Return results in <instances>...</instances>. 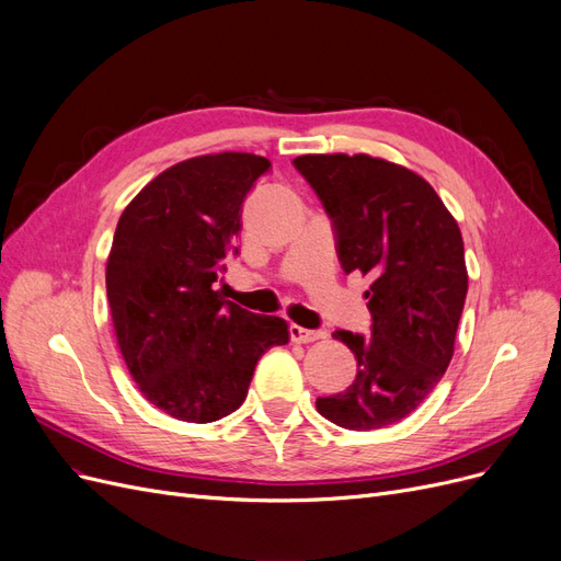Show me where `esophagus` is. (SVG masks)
<instances>
[{
	"instance_id": "esophagus-1",
	"label": "esophagus",
	"mask_w": 561,
	"mask_h": 561,
	"mask_svg": "<svg viewBox=\"0 0 561 561\" xmlns=\"http://www.w3.org/2000/svg\"><path fill=\"white\" fill-rule=\"evenodd\" d=\"M288 333H291V340H294V342H302V345H307V342H317V340H321V337H327V333L302 329V327H296V323H294L291 329H288Z\"/></svg>"
}]
</instances>
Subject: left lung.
<instances>
[{"instance_id": "8db88e82", "label": "left lung", "mask_w": 561, "mask_h": 561, "mask_svg": "<svg viewBox=\"0 0 561 561\" xmlns=\"http://www.w3.org/2000/svg\"><path fill=\"white\" fill-rule=\"evenodd\" d=\"M294 165L333 221L345 275L373 279V333H333L356 356L354 382L317 410L350 431L385 428L420 408L455 354L468 291L461 230L431 184L396 162L321 153Z\"/></svg>"}]
</instances>
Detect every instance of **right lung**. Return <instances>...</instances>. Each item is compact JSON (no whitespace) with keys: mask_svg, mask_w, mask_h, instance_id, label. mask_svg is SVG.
<instances>
[{"mask_svg":"<svg viewBox=\"0 0 561 561\" xmlns=\"http://www.w3.org/2000/svg\"><path fill=\"white\" fill-rule=\"evenodd\" d=\"M270 160L197 156L160 172L123 209L106 259V298L121 354L144 399L182 422L238 410L259 358L286 345L279 317L214 291L238 254L242 203Z\"/></svg>","mask_w":561,"mask_h":561,"instance_id":"right-lung-1","label":"right lung"}]
</instances>
